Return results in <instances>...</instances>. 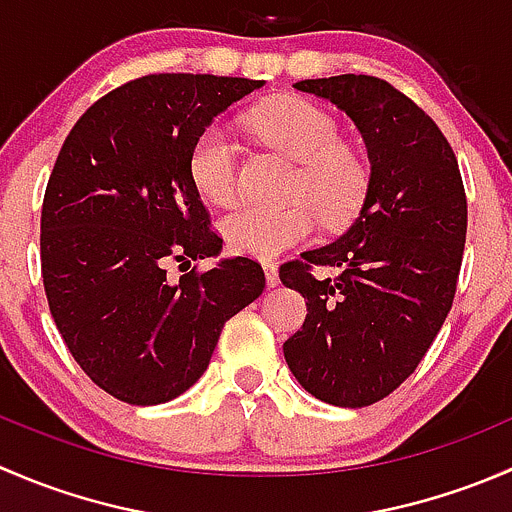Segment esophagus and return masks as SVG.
I'll return each instance as SVG.
<instances>
[{
	"mask_svg": "<svg viewBox=\"0 0 512 512\" xmlns=\"http://www.w3.org/2000/svg\"><path fill=\"white\" fill-rule=\"evenodd\" d=\"M262 270H265V280L270 287L280 285V272H277L275 262H262Z\"/></svg>",
	"mask_w": 512,
	"mask_h": 512,
	"instance_id": "esophagus-1",
	"label": "esophagus"
}]
</instances>
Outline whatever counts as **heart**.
I'll return each instance as SVG.
<instances>
[{"label": "heart", "instance_id": "1", "mask_svg": "<svg viewBox=\"0 0 512 512\" xmlns=\"http://www.w3.org/2000/svg\"><path fill=\"white\" fill-rule=\"evenodd\" d=\"M245 126L265 146L297 163L289 195L292 203L260 208L245 205L220 220L225 245L237 255L272 260L307 240L317 227V213L337 225L354 213L366 190L364 163L339 143V126L324 108L304 98L287 96L252 108ZM240 148L223 123L205 128L188 158L190 180L205 200L235 203Z\"/></svg>", "mask_w": 512, "mask_h": 512}]
</instances>
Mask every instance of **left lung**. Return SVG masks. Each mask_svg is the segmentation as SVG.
<instances>
[{"instance_id":"8db88e82","label":"left lung","mask_w":512,"mask_h":512,"mask_svg":"<svg viewBox=\"0 0 512 512\" xmlns=\"http://www.w3.org/2000/svg\"><path fill=\"white\" fill-rule=\"evenodd\" d=\"M294 89L342 108L369 153L364 203L332 245L280 267L307 302L285 342L294 379L319 401L361 409L399 389L441 332L461 272L468 205L441 128L384 79L342 74ZM312 264L340 275L317 281Z\"/></svg>"}]
</instances>
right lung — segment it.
Returning <instances> with one entry per match:
<instances>
[{
	"instance_id": "right-lung-1",
	"label": "right lung",
	"mask_w": 512,
	"mask_h": 512,
	"mask_svg": "<svg viewBox=\"0 0 512 512\" xmlns=\"http://www.w3.org/2000/svg\"><path fill=\"white\" fill-rule=\"evenodd\" d=\"M262 84L143 76L98 98L61 146L41 205L44 292L76 364L126 404L188 391L227 319L265 289V272L247 257L183 270L223 250L190 180L193 143ZM168 261L186 275L170 281Z\"/></svg>"
}]
</instances>
